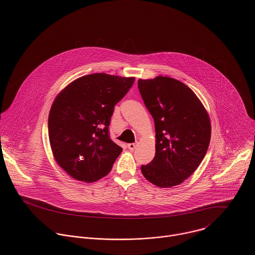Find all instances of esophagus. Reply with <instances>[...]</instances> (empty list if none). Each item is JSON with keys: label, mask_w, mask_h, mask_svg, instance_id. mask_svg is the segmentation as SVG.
<instances>
[{"label": "esophagus", "mask_w": 255, "mask_h": 255, "mask_svg": "<svg viewBox=\"0 0 255 255\" xmlns=\"http://www.w3.org/2000/svg\"><path fill=\"white\" fill-rule=\"evenodd\" d=\"M136 145H137L136 143H129V144H128V148H129L130 150H133V149L136 147Z\"/></svg>", "instance_id": "34e87169"}]
</instances>
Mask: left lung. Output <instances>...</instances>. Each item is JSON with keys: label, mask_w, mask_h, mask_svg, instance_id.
Masks as SVG:
<instances>
[{"label": "left lung", "mask_w": 255, "mask_h": 255, "mask_svg": "<svg viewBox=\"0 0 255 255\" xmlns=\"http://www.w3.org/2000/svg\"><path fill=\"white\" fill-rule=\"evenodd\" d=\"M137 86L156 131L155 157L141 165V172L158 187L178 185L206 156L211 135L209 116L194 92L179 80L158 75L138 79Z\"/></svg>", "instance_id": "obj_1"}]
</instances>
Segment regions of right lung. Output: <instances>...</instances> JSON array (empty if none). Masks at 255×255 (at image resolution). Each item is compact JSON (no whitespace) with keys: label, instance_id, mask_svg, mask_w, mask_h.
<instances>
[{"label":"right lung","instance_id":"1","mask_svg":"<svg viewBox=\"0 0 255 255\" xmlns=\"http://www.w3.org/2000/svg\"><path fill=\"white\" fill-rule=\"evenodd\" d=\"M134 77L92 73L73 80L55 97L49 115L54 159L77 181L97 182L109 173L122 148L109 136L115 105Z\"/></svg>","mask_w":255,"mask_h":255}]
</instances>
